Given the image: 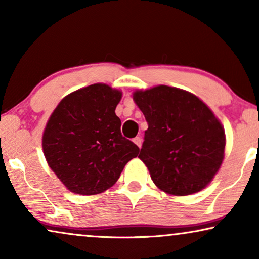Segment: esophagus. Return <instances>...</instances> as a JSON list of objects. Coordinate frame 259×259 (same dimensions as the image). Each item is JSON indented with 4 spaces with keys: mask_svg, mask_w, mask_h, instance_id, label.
Instances as JSON below:
<instances>
[{
    "mask_svg": "<svg viewBox=\"0 0 259 259\" xmlns=\"http://www.w3.org/2000/svg\"><path fill=\"white\" fill-rule=\"evenodd\" d=\"M133 143L136 144L137 146L140 148V147H141V138H140V137H136V138H134V139H133Z\"/></svg>",
    "mask_w": 259,
    "mask_h": 259,
    "instance_id": "1",
    "label": "esophagus"
}]
</instances>
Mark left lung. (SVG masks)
Segmentation results:
<instances>
[{
    "mask_svg": "<svg viewBox=\"0 0 259 259\" xmlns=\"http://www.w3.org/2000/svg\"><path fill=\"white\" fill-rule=\"evenodd\" d=\"M148 123L139 157L159 189L189 196L205 189L224 159L225 132L196 95L169 86L136 91Z\"/></svg>",
    "mask_w": 259,
    "mask_h": 259,
    "instance_id": "obj_1",
    "label": "left lung"
}]
</instances>
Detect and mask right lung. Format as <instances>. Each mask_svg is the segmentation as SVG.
Segmentation results:
<instances>
[{
	"instance_id": "add662e5",
	"label": "right lung",
	"mask_w": 259,
	"mask_h": 259,
	"mask_svg": "<svg viewBox=\"0 0 259 259\" xmlns=\"http://www.w3.org/2000/svg\"><path fill=\"white\" fill-rule=\"evenodd\" d=\"M121 92L94 83L70 93L52 113L42 148L70 192L92 196L112 187L139 147L122 137L115 108Z\"/></svg>"
}]
</instances>
